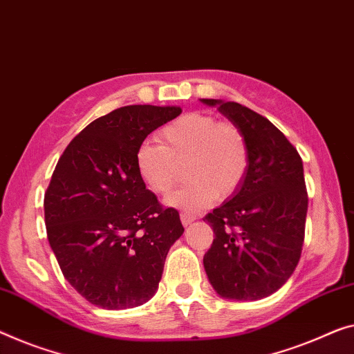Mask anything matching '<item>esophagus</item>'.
Masks as SVG:
<instances>
[{"instance_id":"1","label":"esophagus","mask_w":354,"mask_h":354,"mask_svg":"<svg viewBox=\"0 0 354 354\" xmlns=\"http://www.w3.org/2000/svg\"><path fill=\"white\" fill-rule=\"evenodd\" d=\"M195 221V216L194 214H189V213H181V223L184 227H187V225H191Z\"/></svg>"}]
</instances>
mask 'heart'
I'll return each instance as SVG.
<instances>
[{"instance_id": "1", "label": "heart", "mask_w": 354, "mask_h": 354, "mask_svg": "<svg viewBox=\"0 0 354 354\" xmlns=\"http://www.w3.org/2000/svg\"><path fill=\"white\" fill-rule=\"evenodd\" d=\"M160 143L143 141L135 154L138 176L156 194L171 191L186 163V186L165 198L184 211L207 208L216 197H229L243 183L250 146L240 127L205 113L184 114L160 131Z\"/></svg>"}]
</instances>
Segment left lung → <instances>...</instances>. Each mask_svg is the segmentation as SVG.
<instances>
[{
  "label": "left lung",
  "instance_id": "1",
  "mask_svg": "<svg viewBox=\"0 0 354 354\" xmlns=\"http://www.w3.org/2000/svg\"><path fill=\"white\" fill-rule=\"evenodd\" d=\"M240 127L250 165L236 191L203 221L214 240L203 267L211 286L230 300H259L277 292L302 252L308 197L299 152L270 120L235 102L202 98Z\"/></svg>",
  "mask_w": 354,
  "mask_h": 354
}]
</instances>
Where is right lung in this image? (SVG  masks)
Segmentation results:
<instances>
[{
	"mask_svg": "<svg viewBox=\"0 0 354 354\" xmlns=\"http://www.w3.org/2000/svg\"><path fill=\"white\" fill-rule=\"evenodd\" d=\"M179 106L131 104L95 119L57 163L44 195L47 239L63 277L97 307L133 308L159 288L184 227L136 171L138 146Z\"/></svg>",
	"mask_w": 354,
	"mask_h": 354,
	"instance_id": "right-lung-1",
	"label": "right lung"
}]
</instances>
